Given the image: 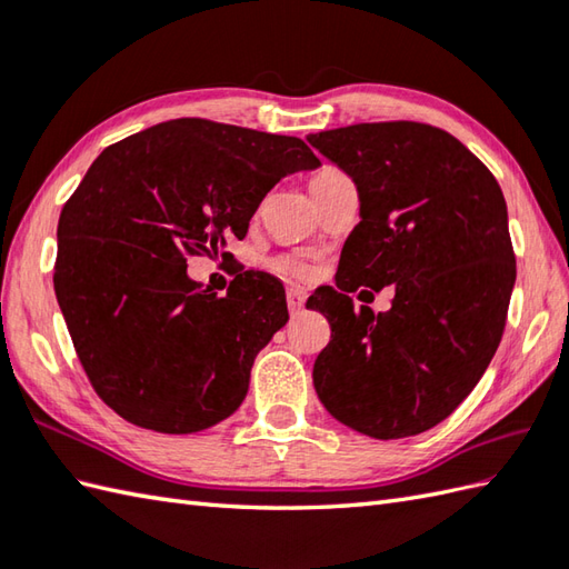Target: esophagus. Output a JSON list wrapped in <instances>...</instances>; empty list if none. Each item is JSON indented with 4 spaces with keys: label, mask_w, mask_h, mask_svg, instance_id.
<instances>
[{
    "label": "esophagus",
    "mask_w": 569,
    "mask_h": 569,
    "mask_svg": "<svg viewBox=\"0 0 569 569\" xmlns=\"http://www.w3.org/2000/svg\"><path fill=\"white\" fill-rule=\"evenodd\" d=\"M286 303H288V310H291V316H298V312L306 306V293L298 291V288H288Z\"/></svg>",
    "instance_id": "34e87169"
}]
</instances>
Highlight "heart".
<instances>
[{"instance_id":"obj_1","label":"heart","mask_w":569,"mask_h":569,"mask_svg":"<svg viewBox=\"0 0 569 569\" xmlns=\"http://www.w3.org/2000/svg\"><path fill=\"white\" fill-rule=\"evenodd\" d=\"M330 176H337V171H325V173L312 178V183H316V180H322V178H330ZM273 269L278 273H286V276H300V273H303V266H300L293 259H276L273 261Z\"/></svg>"}]
</instances>
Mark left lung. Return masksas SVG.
I'll return each mask as SVG.
<instances>
[{
    "instance_id": "obj_1",
    "label": "left lung",
    "mask_w": 569,
    "mask_h": 569,
    "mask_svg": "<svg viewBox=\"0 0 569 569\" xmlns=\"http://www.w3.org/2000/svg\"><path fill=\"white\" fill-rule=\"evenodd\" d=\"M308 141L355 180L361 217L337 288L310 298L332 330L312 367L318 398L369 438L426 432L471 393L501 342L516 283L503 192L430 124H355ZM361 284H393L392 310L355 311L348 293Z\"/></svg>"
}]
</instances>
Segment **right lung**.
<instances>
[{
	"mask_svg": "<svg viewBox=\"0 0 569 569\" xmlns=\"http://www.w3.org/2000/svg\"><path fill=\"white\" fill-rule=\"evenodd\" d=\"M296 137L173 119L107 147L58 220L56 298L92 389L139 428L188 435L244 401L253 359L288 322L283 286L237 273L224 296L190 257L227 239L278 180L318 168Z\"/></svg>",
	"mask_w": 569,
	"mask_h": 569,
	"instance_id": "obj_1",
	"label": "right lung"
}]
</instances>
